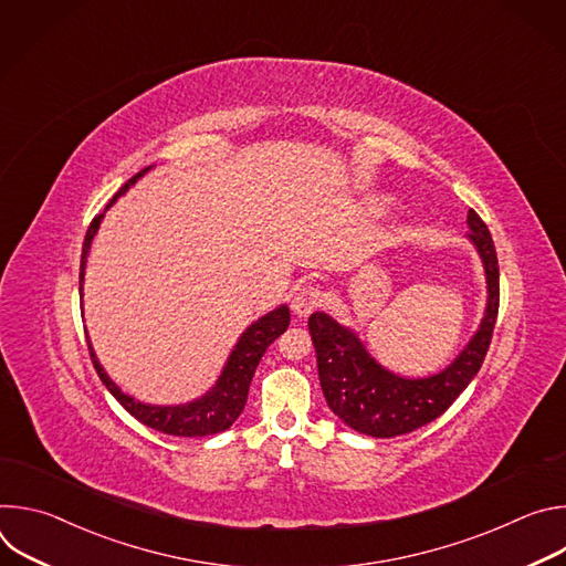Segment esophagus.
I'll list each match as a JSON object with an SVG mask.
<instances>
[{"label": "esophagus", "instance_id": "1", "mask_svg": "<svg viewBox=\"0 0 566 566\" xmlns=\"http://www.w3.org/2000/svg\"><path fill=\"white\" fill-rule=\"evenodd\" d=\"M322 291L317 286H302L295 291L293 295V302H291V308L297 317H306L308 313H313L317 306H322Z\"/></svg>", "mask_w": 566, "mask_h": 566}]
</instances>
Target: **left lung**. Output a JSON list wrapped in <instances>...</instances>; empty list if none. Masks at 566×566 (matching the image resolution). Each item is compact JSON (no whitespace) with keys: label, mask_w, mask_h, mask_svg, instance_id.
<instances>
[{"label":"left lung","mask_w":566,"mask_h":566,"mask_svg":"<svg viewBox=\"0 0 566 566\" xmlns=\"http://www.w3.org/2000/svg\"><path fill=\"white\" fill-rule=\"evenodd\" d=\"M465 234L486 273L489 302L481 325L463 352L439 374L402 378L378 365L356 332L338 325L327 313H311L308 332L317 356L322 394L332 412L352 430L391 439L439 419L476 376L486 358L500 311V264L493 237L474 210H468Z\"/></svg>","instance_id":"obj_1"}]
</instances>
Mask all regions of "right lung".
Listing matches in <instances>:
<instances>
[{
    "label": "right lung",
    "mask_w": 566,
    "mask_h": 566,
    "mask_svg": "<svg viewBox=\"0 0 566 566\" xmlns=\"http://www.w3.org/2000/svg\"><path fill=\"white\" fill-rule=\"evenodd\" d=\"M151 166H147L145 170H140L138 175H134L116 195L114 199L107 203V208L120 197L125 195L145 172H149ZM105 208V212H107ZM103 214L94 217V221L90 223V230L85 234V244H83V258H80V297H83V282H85V264H87V255L92 249L94 234L101 228ZM291 322V313L289 306L282 304L277 308H273L271 313L262 315L258 322L239 336L234 349L230 352L221 376L217 378L214 387H210L201 398L184 402V406H147V402L134 400L129 394H123L120 387L107 376V371L103 369V365L98 363L94 347L90 343V354H92V363L101 376V380L105 382V387L112 391V396L120 402V406L134 417L138 419L143 426L166 432L172 437H208V434H217L228 430L237 417L241 415L247 406L249 398V387L253 380V374L264 356V352L269 349V345L273 340H277V336H282Z\"/></svg>",
    "instance_id": "add662e5"
}]
</instances>
